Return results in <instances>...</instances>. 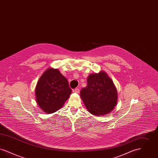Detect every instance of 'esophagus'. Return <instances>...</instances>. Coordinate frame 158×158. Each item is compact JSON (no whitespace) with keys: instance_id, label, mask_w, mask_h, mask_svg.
I'll return each mask as SVG.
<instances>
[{"instance_id":"esophagus-1","label":"esophagus","mask_w":158,"mask_h":158,"mask_svg":"<svg viewBox=\"0 0 158 158\" xmlns=\"http://www.w3.org/2000/svg\"><path fill=\"white\" fill-rule=\"evenodd\" d=\"M73 92L78 94V93H79V92H80V89H79V88H75V89H74L73 90Z\"/></svg>"}]
</instances>
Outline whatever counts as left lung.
Instances as JSON below:
<instances>
[{
	"mask_svg": "<svg viewBox=\"0 0 158 158\" xmlns=\"http://www.w3.org/2000/svg\"><path fill=\"white\" fill-rule=\"evenodd\" d=\"M87 86L81 90V97L88 111L101 116L112 111L117 102V91L113 81L104 72L92 73Z\"/></svg>",
	"mask_w": 158,
	"mask_h": 158,
	"instance_id": "obj_1",
	"label": "left lung"
}]
</instances>
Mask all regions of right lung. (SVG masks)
I'll use <instances>...</instances> for the list:
<instances>
[{
  "instance_id": "obj_1",
  "label": "right lung",
  "mask_w": 158,
  "mask_h": 158,
  "mask_svg": "<svg viewBox=\"0 0 158 158\" xmlns=\"http://www.w3.org/2000/svg\"><path fill=\"white\" fill-rule=\"evenodd\" d=\"M71 92L68 79L59 70L49 68L38 81L35 88L36 101L45 113L52 114L60 110Z\"/></svg>"
}]
</instances>
